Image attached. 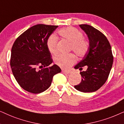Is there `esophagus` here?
<instances>
[{
  "label": "esophagus",
  "mask_w": 124,
  "mask_h": 124,
  "mask_svg": "<svg viewBox=\"0 0 124 124\" xmlns=\"http://www.w3.org/2000/svg\"><path fill=\"white\" fill-rule=\"evenodd\" d=\"M62 73L65 74V75H68V74H70V72L67 71H65V70H62Z\"/></svg>",
  "instance_id": "1"
}]
</instances>
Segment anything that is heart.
Wrapping results in <instances>:
<instances>
[{"label": "heart", "instance_id": "1", "mask_svg": "<svg viewBox=\"0 0 124 124\" xmlns=\"http://www.w3.org/2000/svg\"><path fill=\"white\" fill-rule=\"evenodd\" d=\"M58 34L63 39L71 43L70 49L78 57H83L88 50L89 45L83 39L82 33L75 28L69 26L59 29ZM58 39L54 34L50 36L46 41V46L50 53H57ZM75 57L72 54H59L54 58V62L58 66L63 69H68L75 63Z\"/></svg>", "mask_w": 124, "mask_h": 124}]
</instances>
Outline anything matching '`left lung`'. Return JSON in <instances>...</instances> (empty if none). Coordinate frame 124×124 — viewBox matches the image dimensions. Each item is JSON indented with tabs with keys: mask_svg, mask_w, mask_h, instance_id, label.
<instances>
[{
	"mask_svg": "<svg viewBox=\"0 0 124 124\" xmlns=\"http://www.w3.org/2000/svg\"><path fill=\"white\" fill-rule=\"evenodd\" d=\"M88 36L89 47L83 58L77 65L75 69L87 70L80 71L82 81L75 85L76 90L82 92H92L99 90L107 81L110 73L113 57L111 46L107 37L98 29L87 24L79 25Z\"/></svg>",
	"mask_w": 124,
	"mask_h": 124,
	"instance_id": "1",
	"label": "left lung"
}]
</instances>
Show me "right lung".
Segmentation results:
<instances>
[{
    "mask_svg": "<svg viewBox=\"0 0 124 124\" xmlns=\"http://www.w3.org/2000/svg\"><path fill=\"white\" fill-rule=\"evenodd\" d=\"M58 26L36 25L15 41L11 49V67L16 81L26 91H45L50 86L53 76L61 71L57 65L50 66L53 61L46 46L47 39Z\"/></svg>",
    "mask_w": 124,
    "mask_h": 124,
    "instance_id": "right-lung-1",
    "label": "right lung"
}]
</instances>
